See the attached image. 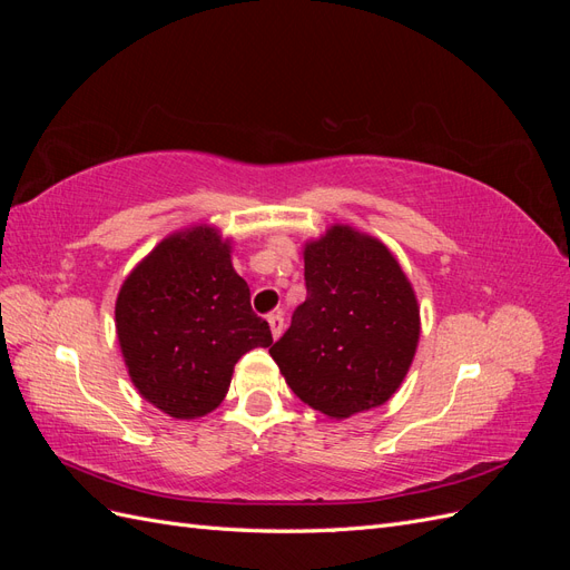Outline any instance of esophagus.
<instances>
[{
  "label": "esophagus",
  "instance_id": "34e87169",
  "mask_svg": "<svg viewBox=\"0 0 570 570\" xmlns=\"http://www.w3.org/2000/svg\"><path fill=\"white\" fill-rule=\"evenodd\" d=\"M268 325H271V335L278 340L281 335H283V331H285V318H283V312H273L271 316H268Z\"/></svg>",
  "mask_w": 570,
  "mask_h": 570
}]
</instances>
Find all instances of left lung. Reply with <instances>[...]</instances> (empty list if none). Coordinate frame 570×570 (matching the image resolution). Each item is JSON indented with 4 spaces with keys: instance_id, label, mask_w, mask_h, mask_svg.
Returning <instances> with one entry per match:
<instances>
[{
    "instance_id": "1",
    "label": "left lung",
    "mask_w": 570,
    "mask_h": 570,
    "mask_svg": "<svg viewBox=\"0 0 570 570\" xmlns=\"http://www.w3.org/2000/svg\"><path fill=\"white\" fill-rule=\"evenodd\" d=\"M306 299L268 350L304 404L335 421L385 404L419 347L413 287L392 252L331 226L304 247Z\"/></svg>"
}]
</instances>
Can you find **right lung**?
<instances>
[{
  "label": "right lung",
  "mask_w": 570,
  "mask_h": 570,
  "mask_svg": "<svg viewBox=\"0 0 570 570\" xmlns=\"http://www.w3.org/2000/svg\"><path fill=\"white\" fill-rule=\"evenodd\" d=\"M116 335L137 392L180 421L212 413L237 358L273 344L233 268L230 239L206 223L164 237L130 271L116 299Z\"/></svg>",
  "instance_id": "1"
}]
</instances>
